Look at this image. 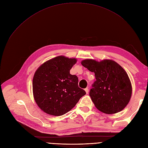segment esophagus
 <instances>
[{
    "mask_svg": "<svg viewBox=\"0 0 148 148\" xmlns=\"http://www.w3.org/2000/svg\"><path fill=\"white\" fill-rule=\"evenodd\" d=\"M84 90H85V92H86V94H88V93L89 92V89H88V88H86V89H84Z\"/></svg>",
    "mask_w": 148,
    "mask_h": 148,
    "instance_id": "34e87169",
    "label": "esophagus"
}]
</instances>
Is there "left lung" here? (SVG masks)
<instances>
[{"label":"left lung","instance_id":"left-lung-1","mask_svg":"<svg viewBox=\"0 0 148 148\" xmlns=\"http://www.w3.org/2000/svg\"><path fill=\"white\" fill-rule=\"evenodd\" d=\"M81 64L95 73L96 81L89 95L97 109L106 114L122 111L132 95L131 83L125 69L111 59L99 62L87 59Z\"/></svg>","mask_w":148,"mask_h":148}]
</instances>
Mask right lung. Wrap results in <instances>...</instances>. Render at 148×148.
<instances>
[{
    "instance_id": "add662e5",
    "label": "right lung",
    "mask_w": 148,
    "mask_h": 148,
    "mask_svg": "<svg viewBox=\"0 0 148 148\" xmlns=\"http://www.w3.org/2000/svg\"><path fill=\"white\" fill-rule=\"evenodd\" d=\"M77 59L59 56L45 62L34 74L33 95L44 113L62 116L78 103L86 92L78 86V77L69 73Z\"/></svg>"
}]
</instances>
